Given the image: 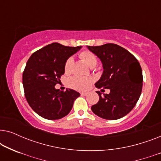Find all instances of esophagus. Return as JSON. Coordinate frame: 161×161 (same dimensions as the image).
I'll use <instances>...</instances> for the list:
<instances>
[{
    "instance_id": "esophagus-1",
    "label": "esophagus",
    "mask_w": 161,
    "mask_h": 161,
    "mask_svg": "<svg viewBox=\"0 0 161 161\" xmlns=\"http://www.w3.org/2000/svg\"><path fill=\"white\" fill-rule=\"evenodd\" d=\"M80 94L82 96H86L87 94H88V93H87V92H81Z\"/></svg>"
}]
</instances>
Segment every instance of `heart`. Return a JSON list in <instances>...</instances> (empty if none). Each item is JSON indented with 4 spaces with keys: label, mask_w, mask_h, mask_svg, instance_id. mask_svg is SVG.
Segmentation results:
<instances>
[{
    "label": "heart",
    "mask_w": 161,
    "mask_h": 161,
    "mask_svg": "<svg viewBox=\"0 0 161 161\" xmlns=\"http://www.w3.org/2000/svg\"><path fill=\"white\" fill-rule=\"evenodd\" d=\"M79 58L83 60L89 67H94L97 63V58L95 54L89 50H83L79 54ZM73 64V59L69 58L64 64V71L66 73H69L72 70V66ZM92 83V79L89 78H80V77H73L69 80V85L75 89L83 90L87 89Z\"/></svg>",
    "instance_id": "heart-1"
}]
</instances>
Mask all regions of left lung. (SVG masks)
<instances>
[{
	"instance_id": "8db88e82",
	"label": "left lung",
	"mask_w": 161,
	"mask_h": 161,
	"mask_svg": "<svg viewBox=\"0 0 161 161\" xmlns=\"http://www.w3.org/2000/svg\"><path fill=\"white\" fill-rule=\"evenodd\" d=\"M87 47L103 64V75L95 86L110 89L109 94L103 95L97 92L100 99L92 105V111L105 119L123 117L131 111L142 94L143 75L139 62L133 55L116 44Z\"/></svg>"
}]
</instances>
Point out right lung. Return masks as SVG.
Returning a JSON list of instances; mask_svg holds the SVG:
<instances>
[{
	"label": "right lung",
	"instance_id": "obj_1",
	"mask_svg": "<svg viewBox=\"0 0 161 161\" xmlns=\"http://www.w3.org/2000/svg\"><path fill=\"white\" fill-rule=\"evenodd\" d=\"M81 46L67 47L55 42L34 53L23 74L25 96L31 108L50 120L64 117L72 110L80 93L73 89L59 91L55 88L64 74V64Z\"/></svg>",
	"mask_w": 161,
	"mask_h": 161
}]
</instances>
